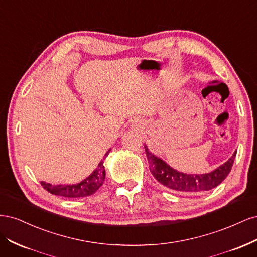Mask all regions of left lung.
I'll use <instances>...</instances> for the list:
<instances>
[{"label":"left lung","mask_w":257,"mask_h":257,"mask_svg":"<svg viewBox=\"0 0 257 257\" xmlns=\"http://www.w3.org/2000/svg\"><path fill=\"white\" fill-rule=\"evenodd\" d=\"M145 150L150 165V172L153 177L165 188L184 193H198L216 188L230 173L237 152L235 151L227 162H225L223 165L212 170V172L208 174L192 175L178 172V170L170 167L165 161L151 153L146 145Z\"/></svg>","instance_id":"8db88e82"}]
</instances>
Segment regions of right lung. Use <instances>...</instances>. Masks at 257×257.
Listing matches in <instances>:
<instances>
[{"mask_svg":"<svg viewBox=\"0 0 257 257\" xmlns=\"http://www.w3.org/2000/svg\"><path fill=\"white\" fill-rule=\"evenodd\" d=\"M111 149L108 150L105 154V158L109 154ZM105 167H104V161H100L97 168L93 172L88 178H85L79 183L76 184H66V185H52L50 183H46L42 181V185L45 190H47L49 193L53 195L63 196L68 198H79L90 196L94 194L100 186L103 185L105 180Z\"/></svg>","mask_w":257,"mask_h":257,"instance_id":"add662e5","label":"right lung"}]
</instances>
